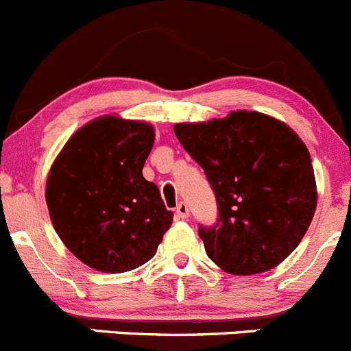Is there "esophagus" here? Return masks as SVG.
<instances>
[{
  "instance_id": "esophagus-1",
  "label": "esophagus",
  "mask_w": 351,
  "mask_h": 351,
  "mask_svg": "<svg viewBox=\"0 0 351 351\" xmlns=\"http://www.w3.org/2000/svg\"><path fill=\"white\" fill-rule=\"evenodd\" d=\"M176 213L179 218H187L189 217V206L186 203H179L176 208Z\"/></svg>"
}]
</instances>
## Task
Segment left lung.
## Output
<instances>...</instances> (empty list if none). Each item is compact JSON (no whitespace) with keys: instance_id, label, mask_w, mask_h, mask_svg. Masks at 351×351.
Here are the masks:
<instances>
[{"instance_id":"1","label":"left lung","mask_w":351,"mask_h":351,"mask_svg":"<svg viewBox=\"0 0 351 351\" xmlns=\"http://www.w3.org/2000/svg\"><path fill=\"white\" fill-rule=\"evenodd\" d=\"M174 133L217 196V225L199 227L208 258L244 276L289 258L317 206L311 154L292 128L256 110H232L221 119L179 123Z\"/></svg>"}]
</instances>
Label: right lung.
I'll use <instances>...</instances> for the list:
<instances>
[{
    "label": "right lung",
    "mask_w": 351,
    "mask_h": 351,
    "mask_svg": "<svg viewBox=\"0 0 351 351\" xmlns=\"http://www.w3.org/2000/svg\"><path fill=\"white\" fill-rule=\"evenodd\" d=\"M155 130L107 114L80 128L59 152L46 203L62 244L90 268L124 273L150 261L174 213L143 177Z\"/></svg>",
    "instance_id": "obj_1"
}]
</instances>
